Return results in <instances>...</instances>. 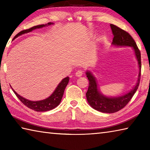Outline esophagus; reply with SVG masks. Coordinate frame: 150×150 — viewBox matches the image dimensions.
Returning a JSON list of instances; mask_svg holds the SVG:
<instances>
[{"label": "esophagus", "mask_w": 150, "mask_h": 150, "mask_svg": "<svg viewBox=\"0 0 150 150\" xmlns=\"http://www.w3.org/2000/svg\"><path fill=\"white\" fill-rule=\"evenodd\" d=\"M82 75H83V71H81V70H78L75 73V76L77 77H80Z\"/></svg>", "instance_id": "34e87169"}]
</instances>
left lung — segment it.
Instances as JSON below:
<instances>
[{
  "mask_svg": "<svg viewBox=\"0 0 150 150\" xmlns=\"http://www.w3.org/2000/svg\"><path fill=\"white\" fill-rule=\"evenodd\" d=\"M110 27L113 35L111 45L116 47H131L132 48L138 62L139 73L137 82L130 91L120 96H109L103 94L100 91L96 79L92 71L90 70L86 71V77L89 81L88 88L86 93L87 102L94 110L105 113L117 112L123 108L129 102L139 86L141 73V54L134 39L127 32L118 27L113 24H110Z\"/></svg>",
  "mask_w": 150,
  "mask_h": 150,
  "instance_id": "8db88e82",
  "label": "left lung"
}]
</instances>
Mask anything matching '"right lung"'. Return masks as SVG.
Instances as JSON below:
<instances>
[{"instance_id": "add662e5", "label": "right lung", "mask_w": 150, "mask_h": 150, "mask_svg": "<svg viewBox=\"0 0 150 150\" xmlns=\"http://www.w3.org/2000/svg\"><path fill=\"white\" fill-rule=\"evenodd\" d=\"M51 25H54V23L49 22L48 23L43 24V25L34 26L30 29L23 30V31H21V32L16 35L14 39L18 37L19 36H21V35H22L23 34L28 33L31 32L35 29H40ZM69 77H66L63 79L61 81V82L58 84V86H56V89L54 90V91L52 93L50 96H49L47 98L42 100H39V101H31V100L26 99L25 98L20 96V94H18L17 92L12 88V86H11V88H12V91L14 92L16 96H17L18 98L20 99V101L28 108L36 111H47L51 110H53L54 108H56L57 106L62 101V98L64 95V90L66 88V86L67 85L68 83H69Z\"/></svg>"}]
</instances>
